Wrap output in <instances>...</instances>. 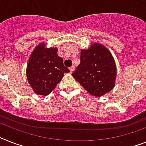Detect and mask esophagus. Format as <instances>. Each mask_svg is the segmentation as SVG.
Wrapping results in <instances>:
<instances>
[{"instance_id": "34e87169", "label": "esophagus", "mask_w": 146, "mask_h": 146, "mask_svg": "<svg viewBox=\"0 0 146 146\" xmlns=\"http://www.w3.org/2000/svg\"><path fill=\"white\" fill-rule=\"evenodd\" d=\"M74 69H75V67H74V66H71L70 68H69V70H70V72H71V73H72V72H74Z\"/></svg>"}]
</instances>
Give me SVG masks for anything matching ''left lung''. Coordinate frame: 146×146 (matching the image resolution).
<instances>
[{
    "label": "left lung",
    "mask_w": 146,
    "mask_h": 146,
    "mask_svg": "<svg viewBox=\"0 0 146 146\" xmlns=\"http://www.w3.org/2000/svg\"><path fill=\"white\" fill-rule=\"evenodd\" d=\"M72 76L92 96L100 97L113 89L116 66L111 53L99 43L80 51V63Z\"/></svg>",
    "instance_id": "8db88e82"
}]
</instances>
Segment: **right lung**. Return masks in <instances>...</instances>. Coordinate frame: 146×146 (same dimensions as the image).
<instances>
[{"instance_id":"add662e5","label":"right lung","mask_w":146,"mask_h":146,"mask_svg":"<svg viewBox=\"0 0 146 146\" xmlns=\"http://www.w3.org/2000/svg\"><path fill=\"white\" fill-rule=\"evenodd\" d=\"M69 69L57 55L56 48H45L44 43L38 44L31 54L27 66V80L35 93L48 96L62 80Z\"/></svg>"}]
</instances>
